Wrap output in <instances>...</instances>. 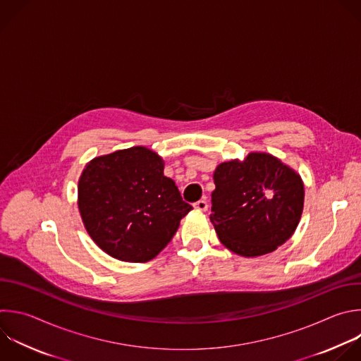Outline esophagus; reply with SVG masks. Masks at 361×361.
Masks as SVG:
<instances>
[{
    "instance_id": "1",
    "label": "esophagus",
    "mask_w": 361,
    "mask_h": 361,
    "mask_svg": "<svg viewBox=\"0 0 361 361\" xmlns=\"http://www.w3.org/2000/svg\"><path fill=\"white\" fill-rule=\"evenodd\" d=\"M194 208L198 211H207L208 209V202L205 200H200L194 204Z\"/></svg>"
}]
</instances>
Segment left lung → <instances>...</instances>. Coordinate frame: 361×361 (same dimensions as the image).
Masks as SVG:
<instances>
[{"instance_id": "left-lung-1", "label": "left lung", "mask_w": 361, "mask_h": 361, "mask_svg": "<svg viewBox=\"0 0 361 361\" xmlns=\"http://www.w3.org/2000/svg\"><path fill=\"white\" fill-rule=\"evenodd\" d=\"M209 219L229 251L245 258L274 252L293 235L305 202L302 177L278 157L251 152L216 166Z\"/></svg>"}]
</instances>
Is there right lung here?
Segmentation results:
<instances>
[{"mask_svg":"<svg viewBox=\"0 0 361 361\" xmlns=\"http://www.w3.org/2000/svg\"><path fill=\"white\" fill-rule=\"evenodd\" d=\"M78 207L93 243L123 262L156 258L192 209L164 176V160L143 146L90 160L78 183Z\"/></svg>","mask_w":361,"mask_h":361,"instance_id":"right-lung-1","label":"right lung"}]
</instances>
